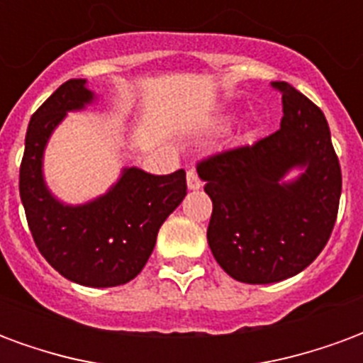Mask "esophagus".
Returning a JSON list of instances; mask_svg holds the SVG:
<instances>
[{"instance_id": "esophagus-1", "label": "esophagus", "mask_w": 363, "mask_h": 363, "mask_svg": "<svg viewBox=\"0 0 363 363\" xmlns=\"http://www.w3.org/2000/svg\"><path fill=\"white\" fill-rule=\"evenodd\" d=\"M203 182L199 179V176H197V172H195L194 168L187 169V187L191 189V191H195V189H201Z\"/></svg>"}]
</instances>
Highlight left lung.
I'll return each mask as SVG.
<instances>
[{
    "label": "left lung",
    "mask_w": 363,
    "mask_h": 363,
    "mask_svg": "<svg viewBox=\"0 0 363 363\" xmlns=\"http://www.w3.org/2000/svg\"><path fill=\"white\" fill-rule=\"evenodd\" d=\"M279 130L197 164L213 201L207 240L218 266L242 284L297 276L330 238L342 191L325 115L287 82ZM291 169H301L287 180Z\"/></svg>",
    "instance_id": "8db88e82"
}]
</instances>
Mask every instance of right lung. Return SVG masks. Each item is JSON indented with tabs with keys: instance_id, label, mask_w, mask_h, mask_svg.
<instances>
[{
	"instance_id": "add662e5",
	"label": "right lung",
	"mask_w": 363,
	"mask_h": 363,
	"mask_svg": "<svg viewBox=\"0 0 363 363\" xmlns=\"http://www.w3.org/2000/svg\"><path fill=\"white\" fill-rule=\"evenodd\" d=\"M94 99L86 79H68L35 111L25 136L19 194L38 252L60 276L86 287H115L143 272L162 223L186 197V172L154 176L125 168L94 201H58L43 176L46 143L68 111L86 109Z\"/></svg>"
}]
</instances>
